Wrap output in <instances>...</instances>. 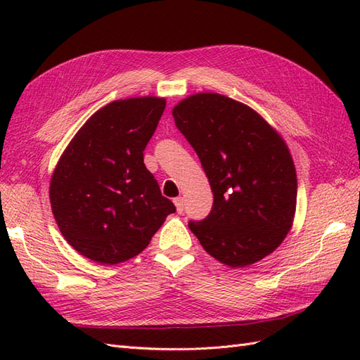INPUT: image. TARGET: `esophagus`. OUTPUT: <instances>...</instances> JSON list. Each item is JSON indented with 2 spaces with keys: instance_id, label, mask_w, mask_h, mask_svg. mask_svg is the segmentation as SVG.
I'll return each mask as SVG.
<instances>
[{
  "instance_id": "obj_1",
  "label": "esophagus",
  "mask_w": 360,
  "mask_h": 360,
  "mask_svg": "<svg viewBox=\"0 0 360 360\" xmlns=\"http://www.w3.org/2000/svg\"><path fill=\"white\" fill-rule=\"evenodd\" d=\"M174 205H176V210H178V213H182L184 212V198H174Z\"/></svg>"
}]
</instances>
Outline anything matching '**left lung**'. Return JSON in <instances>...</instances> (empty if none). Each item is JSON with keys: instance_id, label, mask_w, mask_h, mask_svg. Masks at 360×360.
Segmentation results:
<instances>
[{"instance_id": "1", "label": "left lung", "mask_w": 360, "mask_h": 360, "mask_svg": "<svg viewBox=\"0 0 360 360\" xmlns=\"http://www.w3.org/2000/svg\"><path fill=\"white\" fill-rule=\"evenodd\" d=\"M174 124L196 151L213 192L188 227L205 252L232 267L254 264L285 240L297 204L295 167L281 136L248 105L217 93L190 96Z\"/></svg>"}]
</instances>
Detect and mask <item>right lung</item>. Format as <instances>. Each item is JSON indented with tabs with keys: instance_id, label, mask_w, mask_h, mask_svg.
Listing matches in <instances>:
<instances>
[{
	"instance_id": "1",
	"label": "right lung",
	"mask_w": 360,
	"mask_h": 360,
	"mask_svg": "<svg viewBox=\"0 0 360 360\" xmlns=\"http://www.w3.org/2000/svg\"><path fill=\"white\" fill-rule=\"evenodd\" d=\"M165 98L114 101L91 116L53 170V218L71 246L101 264H117L148 246L174 204L143 164Z\"/></svg>"
}]
</instances>
